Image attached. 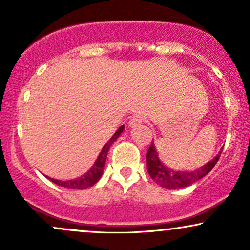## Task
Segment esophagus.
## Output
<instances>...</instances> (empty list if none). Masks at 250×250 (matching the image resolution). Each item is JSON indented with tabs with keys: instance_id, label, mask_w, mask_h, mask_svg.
I'll use <instances>...</instances> for the list:
<instances>
[{
	"instance_id": "obj_1",
	"label": "esophagus",
	"mask_w": 250,
	"mask_h": 250,
	"mask_svg": "<svg viewBox=\"0 0 250 250\" xmlns=\"http://www.w3.org/2000/svg\"><path fill=\"white\" fill-rule=\"evenodd\" d=\"M142 122H143L142 116L134 115V116H131L130 120H129V125H130V127H136V125H141Z\"/></svg>"
}]
</instances>
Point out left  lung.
<instances>
[{"label": "left lung", "instance_id": "1", "mask_svg": "<svg viewBox=\"0 0 250 250\" xmlns=\"http://www.w3.org/2000/svg\"><path fill=\"white\" fill-rule=\"evenodd\" d=\"M221 151H222V149H221L219 154H217L213 160H210V161L206 163V165H203L201 168L196 169V170H173L171 168L163 165V162L160 160L159 153H157L154 142H151L147 153L148 173L150 175L151 179H153L157 185L161 186L162 188L181 189L189 187V186H191L193 183L196 182V181L205 177L206 175L214 168V166L216 165L217 161H219Z\"/></svg>", "mask_w": 250, "mask_h": 250}]
</instances>
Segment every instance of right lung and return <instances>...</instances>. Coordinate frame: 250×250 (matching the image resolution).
<instances>
[{"label": "right lung", "mask_w": 250, "mask_h": 250, "mask_svg": "<svg viewBox=\"0 0 250 250\" xmlns=\"http://www.w3.org/2000/svg\"><path fill=\"white\" fill-rule=\"evenodd\" d=\"M125 130V125H121L117 130L115 131V134L111 136V139L105 143L104 147L102 148L101 153L99 154L97 156L95 163L91 166V168L89 169L85 174H83L82 176L77 177V179H73V180H67V181H62V180H56V179H51V177H48L51 182L56 183V185L61 186L63 188H68V189H87L89 187H93L94 185L101 179L102 174H103V168H104L105 161H107V155L109 151V148L110 146L113 145L114 142L116 141L117 137L121 135L122 131Z\"/></svg>", "instance_id": "1"}]
</instances>
